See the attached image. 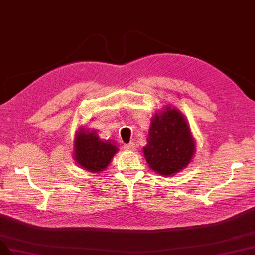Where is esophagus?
<instances>
[{"label": "esophagus", "mask_w": 255, "mask_h": 255, "mask_svg": "<svg viewBox=\"0 0 255 255\" xmlns=\"http://www.w3.org/2000/svg\"><path fill=\"white\" fill-rule=\"evenodd\" d=\"M124 149L128 150V151H134V150H135V145H134L133 143L125 144V145H124Z\"/></svg>", "instance_id": "obj_1"}]
</instances>
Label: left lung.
Listing matches in <instances>:
<instances>
[{
    "instance_id": "8db88e82",
    "label": "left lung",
    "mask_w": 255,
    "mask_h": 255,
    "mask_svg": "<svg viewBox=\"0 0 255 255\" xmlns=\"http://www.w3.org/2000/svg\"><path fill=\"white\" fill-rule=\"evenodd\" d=\"M194 140L181 112L167 107L155 113L149 129L144 155L152 170L172 175L189 164L194 153Z\"/></svg>"
}]
</instances>
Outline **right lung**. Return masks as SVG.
<instances>
[{"mask_svg":"<svg viewBox=\"0 0 255 255\" xmlns=\"http://www.w3.org/2000/svg\"><path fill=\"white\" fill-rule=\"evenodd\" d=\"M74 147L75 161L91 172L103 171L118 152V148L112 143L102 142L96 131L83 128L77 134Z\"/></svg>","mask_w":255,"mask_h":255,"instance_id":"obj_1","label":"right lung"}]
</instances>
